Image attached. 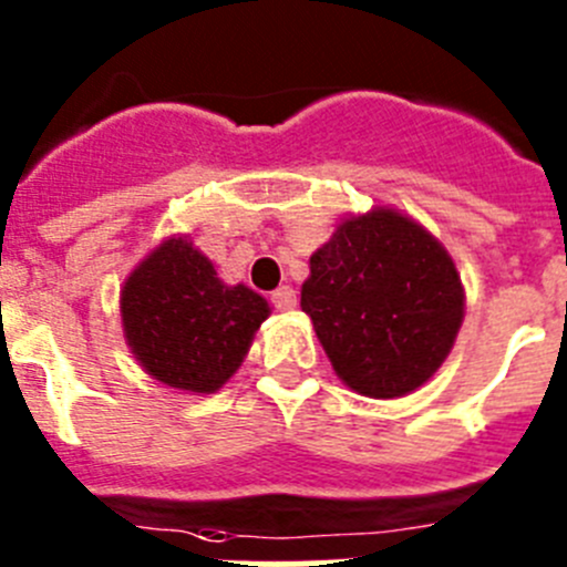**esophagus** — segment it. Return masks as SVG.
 <instances>
[{"label":"esophagus","instance_id":"34e87169","mask_svg":"<svg viewBox=\"0 0 567 567\" xmlns=\"http://www.w3.org/2000/svg\"><path fill=\"white\" fill-rule=\"evenodd\" d=\"M269 300H272V307L280 309V312H292L298 307V295H295L292 287H278Z\"/></svg>","mask_w":567,"mask_h":567}]
</instances>
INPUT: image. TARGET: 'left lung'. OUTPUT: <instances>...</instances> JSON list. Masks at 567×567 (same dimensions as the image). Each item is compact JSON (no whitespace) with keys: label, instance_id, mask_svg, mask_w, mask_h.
I'll return each instance as SVG.
<instances>
[{"label":"left lung","instance_id":"1","mask_svg":"<svg viewBox=\"0 0 567 567\" xmlns=\"http://www.w3.org/2000/svg\"><path fill=\"white\" fill-rule=\"evenodd\" d=\"M300 309L349 389L403 398L437 372L463 323L452 255L389 207L346 218L309 258Z\"/></svg>","mask_w":567,"mask_h":567}]
</instances>
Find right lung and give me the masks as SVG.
<instances>
[{
	"label": "right lung",
	"instance_id": "add662e5",
	"mask_svg": "<svg viewBox=\"0 0 567 567\" xmlns=\"http://www.w3.org/2000/svg\"><path fill=\"white\" fill-rule=\"evenodd\" d=\"M267 318V300L244 284L227 287L187 238L158 244L122 289V327L135 360L182 392H218Z\"/></svg>",
	"mask_w": 567,
	"mask_h": 567
}]
</instances>
